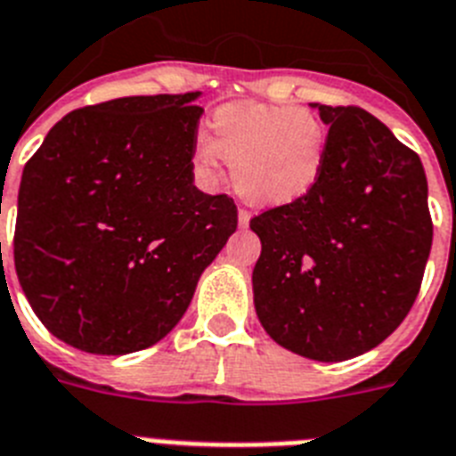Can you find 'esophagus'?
<instances>
[{
  "label": "esophagus",
  "mask_w": 456,
  "mask_h": 456,
  "mask_svg": "<svg viewBox=\"0 0 456 456\" xmlns=\"http://www.w3.org/2000/svg\"><path fill=\"white\" fill-rule=\"evenodd\" d=\"M250 224V210L239 208V227H248Z\"/></svg>",
  "instance_id": "esophagus-1"
}]
</instances>
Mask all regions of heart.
<instances>
[{"label":"heart","instance_id":"heart-1","mask_svg":"<svg viewBox=\"0 0 456 456\" xmlns=\"http://www.w3.org/2000/svg\"><path fill=\"white\" fill-rule=\"evenodd\" d=\"M329 129L311 109L271 104L222 106L210 118V139L194 141L197 171L217 181L232 162L234 185L257 206H289L322 181Z\"/></svg>","mask_w":456,"mask_h":456}]
</instances>
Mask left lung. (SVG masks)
I'll return each mask as SVG.
<instances>
[{"instance_id": "1", "label": "left lung", "mask_w": 456, "mask_h": 456, "mask_svg": "<svg viewBox=\"0 0 456 456\" xmlns=\"http://www.w3.org/2000/svg\"><path fill=\"white\" fill-rule=\"evenodd\" d=\"M315 109L329 125L322 181L250 220L262 240L252 292L278 346L346 362L380 346L411 313L434 222L415 151L359 106Z\"/></svg>"}]
</instances>
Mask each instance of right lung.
Segmentation results:
<instances>
[{
	"instance_id": "1",
	"label": "right lung",
	"mask_w": 456,
	"mask_h": 456,
	"mask_svg": "<svg viewBox=\"0 0 456 456\" xmlns=\"http://www.w3.org/2000/svg\"><path fill=\"white\" fill-rule=\"evenodd\" d=\"M199 92L71 110L25 164L15 273L44 327L92 354L155 346L236 232L227 194L194 187Z\"/></svg>"
}]
</instances>
